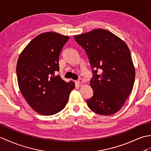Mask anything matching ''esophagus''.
I'll list each match as a JSON object with an SVG mask.
<instances>
[{"label": "esophagus", "mask_w": 151, "mask_h": 151, "mask_svg": "<svg viewBox=\"0 0 151 151\" xmlns=\"http://www.w3.org/2000/svg\"><path fill=\"white\" fill-rule=\"evenodd\" d=\"M83 82H84V81H83L82 79H78V80H76V83H78V84H82Z\"/></svg>", "instance_id": "1"}]
</instances>
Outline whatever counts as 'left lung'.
Instances as JSON below:
<instances>
[{
	"mask_svg": "<svg viewBox=\"0 0 151 151\" xmlns=\"http://www.w3.org/2000/svg\"><path fill=\"white\" fill-rule=\"evenodd\" d=\"M88 56L93 76V96L87 100L90 109L101 115L116 113L131 94L135 69L128 46L121 38L103 29L74 37ZM101 71L97 74V69Z\"/></svg>",
	"mask_w": 151,
	"mask_h": 151,
	"instance_id": "left-lung-1",
	"label": "left lung"
}]
</instances>
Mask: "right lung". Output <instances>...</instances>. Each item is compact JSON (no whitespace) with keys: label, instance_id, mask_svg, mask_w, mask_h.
Segmentation results:
<instances>
[{"label":"right lung","instance_id":"obj_1","mask_svg":"<svg viewBox=\"0 0 151 151\" xmlns=\"http://www.w3.org/2000/svg\"><path fill=\"white\" fill-rule=\"evenodd\" d=\"M68 36L55 32L38 35L20 54L17 76L21 93L34 111L50 116L64 109L75 88L73 81L65 82L59 71V55Z\"/></svg>","mask_w":151,"mask_h":151}]
</instances>
